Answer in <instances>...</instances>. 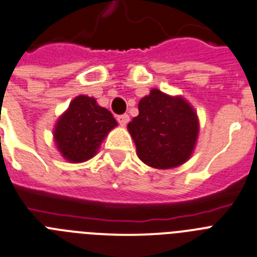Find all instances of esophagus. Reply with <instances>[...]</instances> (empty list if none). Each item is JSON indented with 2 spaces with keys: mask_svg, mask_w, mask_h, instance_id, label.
Wrapping results in <instances>:
<instances>
[{
  "mask_svg": "<svg viewBox=\"0 0 257 257\" xmlns=\"http://www.w3.org/2000/svg\"><path fill=\"white\" fill-rule=\"evenodd\" d=\"M117 120L120 126H126V124L128 123V120H130V117H128L127 114H122V115H118Z\"/></svg>",
  "mask_w": 257,
  "mask_h": 257,
  "instance_id": "1",
  "label": "esophagus"
}]
</instances>
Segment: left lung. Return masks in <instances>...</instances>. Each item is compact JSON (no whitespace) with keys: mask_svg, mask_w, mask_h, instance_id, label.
Masks as SVG:
<instances>
[{"mask_svg":"<svg viewBox=\"0 0 257 257\" xmlns=\"http://www.w3.org/2000/svg\"><path fill=\"white\" fill-rule=\"evenodd\" d=\"M139 115L127 124L146 165L173 169L190 160L199 137V118L192 105L182 96L152 88L139 101Z\"/></svg>","mask_w":257,"mask_h":257,"instance_id":"left-lung-1","label":"left lung"}]
</instances>
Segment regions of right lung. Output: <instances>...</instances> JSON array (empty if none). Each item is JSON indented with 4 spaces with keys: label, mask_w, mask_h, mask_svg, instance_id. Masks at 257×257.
<instances>
[{
    "label": "right lung",
    "mask_w": 257,
    "mask_h": 257,
    "mask_svg": "<svg viewBox=\"0 0 257 257\" xmlns=\"http://www.w3.org/2000/svg\"><path fill=\"white\" fill-rule=\"evenodd\" d=\"M117 126L113 114L100 106L96 98L76 96L57 119L54 143L63 159L79 164L92 159L102 140Z\"/></svg>",
    "instance_id": "add662e5"
}]
</instances>
